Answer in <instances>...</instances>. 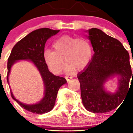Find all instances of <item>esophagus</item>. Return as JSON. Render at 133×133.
Masks as SVG:
<instances>
[{"mask_svg":"<svg viewBox=\"0 0 133 133\" xmlns=\"http://www.w3.org/2000/svg\"><path fill=\"white\" fill-rule=\"evenodd\" d=\"M66 80H67V81H69V80H71L72 78V76H66Z\"/></svg>","mask_w":133,"mask_h":133,"instance_id":"34e87169","label":"esophagus"}]
</instances>
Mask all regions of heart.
Instances as JSON below:
<instances>
[{
    "label": "heart",
    "mask_w": 133,
    "mask_h": 133,
    "mask_svg": "<svg viewBox=\"0 0 133 133\" xmlns=\"http://www.w3.org/2000/svg\"><path fill=\"white\" fill-rule=\"evenodd\" d=\"M54 51L45 50L43 58L51 71L58 74L63 70L64 60L66 62V70H82L87 66L92 57L90 43L84 38L69 36H62L53 45Z\"/></svg>",
    "instance_id": "1"
}]
</instances>
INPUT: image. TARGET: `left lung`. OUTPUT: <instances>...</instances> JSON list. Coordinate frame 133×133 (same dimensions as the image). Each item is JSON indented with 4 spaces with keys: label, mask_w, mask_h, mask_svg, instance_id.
Masks as SVG:
<instances>
[{
    "label": "left lung",
    "mask_w": 133,
    "mask_h": 133,
    "mask_svg": "<svg viewBox=\"0 0 133 133\" xmlns=\"http://www.w3.org/2000/svg\"><path fill=\"white\" fill-rule=\"evenodd\" d=\"M86 32L94 54L77 75L82 100L89 111L106 113L119 106L128 93L130 79L133 78L129 54L119 40L99 29H90ZM114 77L117 78L118 87L111 92L104 84Z\"/></svg>",
    "instance_id": "8db88e82"
}]
</instances>
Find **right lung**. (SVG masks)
<instances>
[{
    "label": "right lung",
    "instance_id": "1",
    "mask_svg": "<svg viewBox=\"0 0 133 133\" xmlns=\"http://www.w3.org/2000/svg\"><path fill=\"white\" fill-rule=\"evenodd\" d=\"M59 30L49 28H41L31 31L18 41L12 49L8 59L7 82L9 84V75L12 66L20 61H28L34 64L42 78L44 86V96L39 102L34 104H26L19 102L13 95L10 89L11 96L18 104L30 112L42 114L50 111L54 108L57 93L66 80L62 76H55L49 70L43 58L45 45L47 40L55 36Z\"/></svg>",
    "mask_w": 133,
    "mask_h": 133
}]
</instances>
